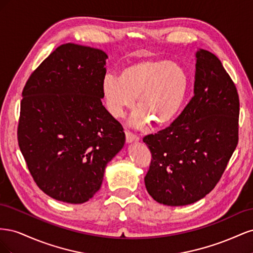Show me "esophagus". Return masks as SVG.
Instances as JSON below:
<instances>
[{
  "mask_svg": "<svg viewBox=\"0 0 253 253\" xmlns=\"http://www.w3.org/2000/svg\"><path fill=\"white\" fill-rule=\"evenodd\" d=\"M126 142H134V141H138L139 140V137L135 135L134 133L126 131Z\"/></svg>",
  "mask_w": 253,
  "mask_h": 253,
  "instance_id": "1",
  "label": "esophagus"
}]
</instances>
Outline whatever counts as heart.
<instances>
[{"label":"heart","mask_w":253,"mask_h":253,"mask_svg":"<svg viewBox=\"0 0 253 253\" xmlns=\"http://www.w3.org/2000/svg\"><path fill=\"white\" fill-rule=\"evenodd\" d=\"M189 75L180 64L169 60H142L122 68L120 75H106L101 82L105 106L115 118L132 109L135 97L138 110L135 126H166L182 108L189 89Z\"/></svg>","instance_id":"1"}]
</instances>
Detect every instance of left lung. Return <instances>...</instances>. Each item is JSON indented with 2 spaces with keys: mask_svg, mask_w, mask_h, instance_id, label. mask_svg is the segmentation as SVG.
I'll return each mask as SVG.
<instances>
[{
  "mask_svg": "<svg viewBox=\"0 0 253 253\" xmlns=\"http://www.w3.org/2000/svg\"><path fill=\"white\" fill-rule=\"evenodd\" d=\"M194 96L170 126L143 137L151 151L149 194L167 206L202 200L219 181L239 142L240 100L219 59L196 51Z\"/></svg>",
  "mask_w": 253,
  "mask_h": 253,
  "instance_id": "1",
  "label": "left lung"
}]
</instances>
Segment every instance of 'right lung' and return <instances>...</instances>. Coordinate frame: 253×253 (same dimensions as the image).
Instances as JSON below:
<instances>
[{
  "label": "right lung",
  "mask_w": 253,
  "mask_h": 253,
  "mask_svg": "<svg viewBox=\"0 0 253 253\" xmlns=\"http://www.w3.org/2000/svg\"><path fill=\"white\" fill-rule=\"evenodd\" d=\"M106 59L101 49L60 45L23 88L19 147L37 186L57 201L90 200L125 145L124 127L101 102Z\"/></svg>",
  "instance_id": "1"
}]
</instances>
